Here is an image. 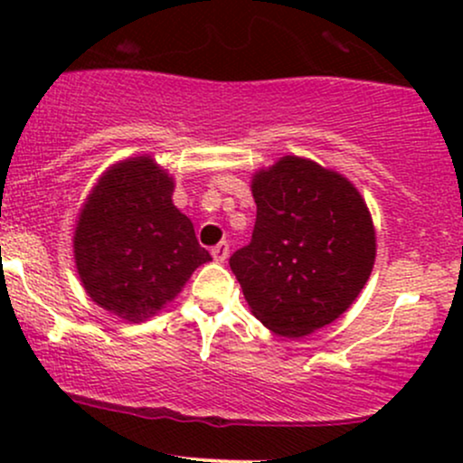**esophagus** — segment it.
Segmentation results:
<instances>
[{
    "label": "esophagus",
    "mask_w": 463,
    "mask_h": 463,
    "mask_svg": "<svg viewBox=\"0 0 463 463\" xmlns=\"http://www.w3.org/2000/svg\"><path fill=\"white\" fill-rule=\"evenodd\" d=\"M211 254H213V259L217 263H224L228 259V254H231V248H228L226 241H220L213 250H211Z\"/></svg>",
    "instance_id": "obj_1"
}]
</instances>
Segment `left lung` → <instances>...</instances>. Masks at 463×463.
I'll use <instances>...</instances> for the list:
<instances>
[{"instance_id":"8db88e82","label":"left lung","mask_w":463,"mask_h":463,"mask_svg":"<svg viewBox=\"0 0 463 463\" xmlns=\"http://www.w3.org/2000/svg\"><path fill=\"white\" fill-rule=\"evenodd\" d=\"M252 239L231 269L257 320L283 337L337 320L374 265V228L359 191L317 163L285 156L252 178Z\"/></svg>"}]
</instances>
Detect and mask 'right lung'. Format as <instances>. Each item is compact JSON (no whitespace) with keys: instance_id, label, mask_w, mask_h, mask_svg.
Wrapping results in <instances>:
<instances>
[{"instance_id":"obj_1","label":"right lung","mask_w":463,"mask_h":463,"mask_svg":"<svg viewBox=\"0 0 463 463\" xmlns=\"http://www.w3.org/2000/svg\"><path fill=\"white\" fill-rule=\"evenodd\" d=\"M174 180L150 156L115 165L78 217L73 254L93 302L143 322L174 300L211 254L174 206Z\"/></svg>"}]
</instances>
